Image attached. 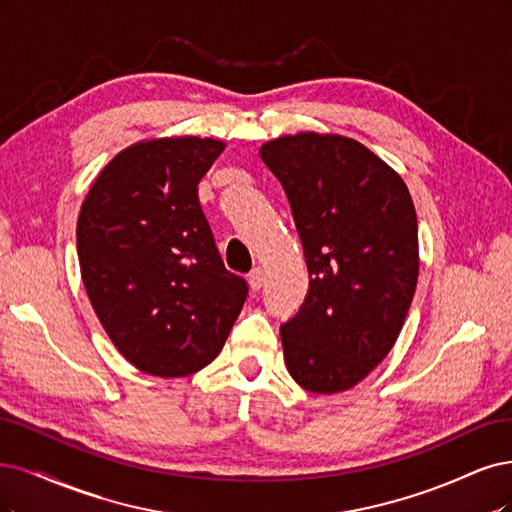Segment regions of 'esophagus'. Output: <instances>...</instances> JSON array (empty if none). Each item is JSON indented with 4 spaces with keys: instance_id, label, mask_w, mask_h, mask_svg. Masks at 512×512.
Segmentation results:
<instances>
[{
    "instance_id": "34e87169",
    "label": "esophagus",
    "mask_w": 512,
    "mask_h": 512,
    "mask_svg": "<svg viewBox=\"0 0 512 512\" xmlns=\"http://www.w3.org/2000/svg\"><path fill=\"white\" fill-rule=\"evenodd\" d=\"M263 270L261 268H255L251 274H249V287H251V291H259L261 289V285H263Z\"/></svg>"
}]
</instances>
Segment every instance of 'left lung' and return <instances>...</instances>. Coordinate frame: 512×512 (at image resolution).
<instances>
[{"mask_svg": "<svg viewBox=\"0 0 512 512\" xmlns=\"http://www.w3.org/2000/svg\"><path fill=\"white\" fill-rule=\"evenodd\" d=\"M304 246L308 293L280 325L291 378L353 389L398 340L419 278L417 212L402 176L368 146L302 131L261 144Z\"/></svg>", "mask_w": 512, "mask_h": 512, "instance_id": "8db88e82", "label": "left lung"}]
</instances>
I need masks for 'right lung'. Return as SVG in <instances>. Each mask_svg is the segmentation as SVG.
<instances>
[{
    "label": "right lung",
    "mask_w": 512,
    "mask_h": 512,
    "mask_svg": "<svg viewBox=\"0 0 512 512\" xmlns=\"http://www.w3.org/2000/svg\"><path fill=\"white\" fill-rule=\"evenodd\" d=\"M223 148L200 136L140 140L106 163L80 206L82 285L112 344L144 374L206 368L249 293L225 270L197 197Z\"/></svg>",
    "instance_id": "1"
}]
</instances>
